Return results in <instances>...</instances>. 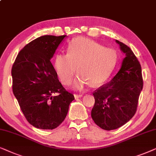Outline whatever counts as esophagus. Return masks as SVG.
<instances>
[{
    "label": "esophagus",
    "instance_id": "obj_1",
    "mask_svg": "<svg viewBox=\"0 0 156 156\" xmlns=\"http://www.w3.org/2000/svg\"><path fill=\"white\" fill-rule=\"evenodd\" d=\"M83 93H76V94H74L75 98H80L83 96Z\"/></svg>",
    "mask_w": 156,
    "mask_h": 156
}]
</instances>
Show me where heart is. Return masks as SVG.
I'll return each instance as SVG.
<instances>
[{
    "label": "heart",
    "mask_w": 156,
    "mask_h": 156,
    "mask_svg": "<svg viewBox=\"0 0 156 156\" xmlns=\"http://www.w3.org/2000/svg\"><path fill=\"white\" fill-rule=\"evenodd\" d=\"M115 51L86 38H74L68 45L67 54L58 53L53 66L62 83L69 85L78 69L80 73L75 80L76 88H82L88 81L93 86L102 84L115 67Z\"/></svg>",
    "instance_id": "1"
}]
</instances>
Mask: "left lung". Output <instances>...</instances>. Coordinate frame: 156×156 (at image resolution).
Here are the masks:
<instances>
[{
    "mask_svg": "<svg viewBox=\"0 0 156 156\" xmlns=\"http://www.w3.org/2000/svg\"><path fill=\"white\" fill-rule=\"evenodd\" d=\"M116 43L126 54L121 68L111 81L93 93L95 104L91 117L105 130L117 129L133 117L143 86L138 58L128 45L117 40Z\"/></svg>",
    "mask_w": 156,
    "mask_h": 156,
    "instance_id": "obj_1",
    "label": "left lung"
}]
</instances>
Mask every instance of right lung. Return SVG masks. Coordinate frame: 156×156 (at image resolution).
Here are the masks:
<instances>
[{"label": "right lung", "mask_w": 156, "mask_h": 156, "mask_svg": "<svg viewBox=\"0 0 156 156\" xmlns=\"http://www.w3.org/2000/svg\"><path fill=\"white\" fill-rule=\"evenodd\" d=\"M66 36H43L20 50L12 66L13 92L28 122L53 130L67 115L74 95L60 83L51 59Z\"/></svg>", "instance_id": "1"}]
</instances>
